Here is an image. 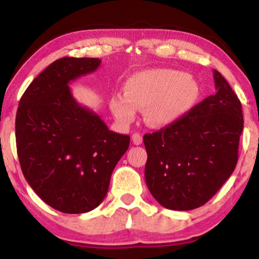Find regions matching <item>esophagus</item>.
Wrapping results in <instances>:
<instances>
[{
    "instance_id": "obj_1",
    "label": "esophagus",
    "mask_w": 259,
    "mask_h": 259,
    "mask_svg": "<svg viewBox=\"0 0 259 259\" xmlns=\"http://www.w3.org/2000/svg\"><path fill=\"white\" fill-rule=\"evenodd\" d=\"M132 141L134 145H141V143H143V136L140 133H134L132 136Z\"/></svg>"
}]
</instances>
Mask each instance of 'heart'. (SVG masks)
<instances>
[{
	"label": "heart",
	"instance_id": "1",
	"mask_svg": "<svg viewBox=\"0 0 259 259\" xmlns=\"http://www.w3.org/2000/svg\"><path fill=\"white\" fill-rule=\"evenodd\" d=\"M198 99L192 76L173 69H150L127 80L125 94L111 99V109L123 125L133 122L137 109H145V120L153 127H164L186 114Z\"/></svg>",
	"mask_w": 259,
	"mask_h": 259
}]
</instances>
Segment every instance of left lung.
<instances>
[{"label": "left lung", "instance_id": "8db88e82", "mask_svg": "<svg viewBox=\"0 0 259 259\" xmlns=\"http://www.w3.org/2000/svg\"><path fill=\"white\" fill-rule=\"evenodd\" d=\"M213 79L217 93L176 122L144 136L145 180L155 200L169 210L206 204L238 161L242 104L218 70Z\"/></svg>", "mask_w": 259, "mask_h": 259}]
</instances>
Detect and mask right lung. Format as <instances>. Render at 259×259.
Listing matches in <instances>:
<instances>
[{
  "label": "right lung",
  "instance_id": "1",
  "mask_svg": "<svg viewBox=\"0 0 259 259\" xmlns=\"http://www.w3.org/2000/svg\"><path fill=\"white\" fill-rule=\"evenodd\" d=\"M100 63L95 58L56 60L28 86L17 108L16 147L24 178L63 213L100 205L130 146V136L109 131L100 116L77 104L68 86Z\"/></svg>",
  "mask_w": 259,
  "mask_h": 259
}]
</instances>
